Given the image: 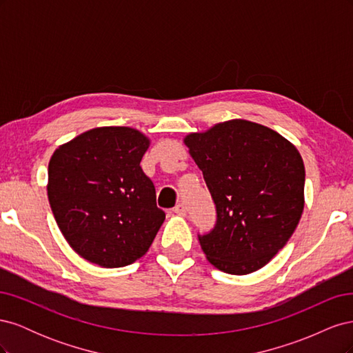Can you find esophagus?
<instances>
[{
	"label": "esophagus",
	"instance_id": "1",
	"mask_svg": "<svg viewBox=\"0 0 353 353\" xmlns=\"http://www.w3.org/2000/svg\"><path fill=\"white\" fill-rule=\"evenodd\" d=\"M174 213L178 216H185L187 215V210H185V206L184 205H176L174 208Z\"/></svg>",
	"mask_w": 353,
	"mask_h": 353
}]
</instances>
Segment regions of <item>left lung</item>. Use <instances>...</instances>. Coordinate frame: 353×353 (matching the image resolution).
<instances>
[{
  "label": "left lung",
  "instance_id": "8db88e82",
  "mask_svg": "<svg viewBox=\"0 0 353 353\" xmlns=\"http://www.w3.org/2000/svg\"><path fill=\"white\" fill-rule=\"evenodd\" d=\"M216 205V225L199 237L215 268L261 270L293 236L305 208L301 153L268 126L245 119L184 137Z\"/></svg>",
  "mask_w": 353,
  "mask_h": 353
}]
</instances>
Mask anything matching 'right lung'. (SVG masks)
I'll return each instance as SVG.
<instances>
[{"label":"right lung","instance_id":"right-lung-1","mask_svg":"<svg viewBox=\"0 0 353 353\" xmlns=\"http://www.w3.org/2000/svg\"><path fill=\"white\" fill-rule=\"evenodd\" d=\"M150 138L130 126H100L59 145L47 194L57 225L81 258L121 268L150 249L165 212L140 166Z\"/></svg>","mask_w":353,"mask_h":353}]
</instances>
